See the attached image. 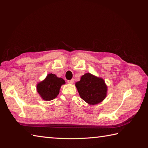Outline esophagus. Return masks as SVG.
<instances>
[{"instance_id":"34e87169","label":"esophagus","mask_w":148,"mask_h":148,"mask_svg":"<svg viewBox=\"0 0 148 148\" xmlns=\"http://www.w3.org/2000/svg\"><path fill=\"white\" fill-rule=\"evenodd\" d=\"M68 83L69 84H73L74 83V79H71L70 80H68Z\"/></svg>"}]
</instances>
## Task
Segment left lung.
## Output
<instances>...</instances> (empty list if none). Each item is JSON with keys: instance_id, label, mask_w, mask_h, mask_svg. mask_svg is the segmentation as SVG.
<instances>
[{"instance_id": "8db88e82", "label": "left lung", "mask_w": 148, "mask_h": 148, "mask_svg": "<svg viewBox=\"0 0 148 148\" xmlns=\"http://www.w3.org/2000/svg\"><path fill=\"white\" fill-rule=\"evenodd\" d=\"M82 99L90 105H96L106 97L107 86L104 80L89 73H85L75 83Z\"/></svg>"}]
</instances>
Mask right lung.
<instances>
[{
    "label": "right lung",
    "mask_w": 148,
    "mask_h": 148,
    "mask_svg": "<svg viewBox=\"0 0 148 148\" xmlns=\"http://www.w3.org/2000/svg\"><path fill=\"white\" fill-rule=\"evenodd\" d=\"M65 83V80L57 77L55 74L49 73L43 81L37 84V91L44 101H51L58 96L62 84Z\"/></svg>",
    "instance_id": "obj_1"
}]
</instances>
